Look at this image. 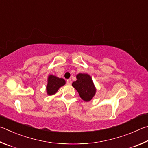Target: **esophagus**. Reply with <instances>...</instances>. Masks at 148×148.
Returning <instances> with one entry per match:
<instances>
[{"instance_id": "1", "label": "esophagus", "mask_w": 148, "mask_h": 148, "mask_svg": "<svg viewBox=\"0 0 148 148\" xmlns=\"http://www.w3.org/2000/svg\"><path fill=\"white\" fill-rule=\"evenodd\" d=\"M72 83V81L71 79H67V84H71Z\"/></svg>"}]
</instances>
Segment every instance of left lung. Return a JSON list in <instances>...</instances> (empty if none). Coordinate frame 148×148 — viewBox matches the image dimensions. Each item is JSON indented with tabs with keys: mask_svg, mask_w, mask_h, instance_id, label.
<instances>
[{
	"mask_svg": "<svg viewBox=\"0 0 148 148\" xmlns=\"http://www.w3.org/2000/svg\"><path fill=\"white\" fill-rule=\"evenodd\" d=\"M72 86L77 90L80 97L85 101L91 100L96 91L91 77L88 74L77 75V81L73 82Z\"/></svg>",
	"mask_w": 148,
	"mask_h": 148,
	"instance_id": "left-lung-1",
	"label": "left lung"
}]
</instances>
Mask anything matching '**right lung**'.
Returning a JSON list of instances; mask_svg holds the SVG:
<instances>
[{
	"label": "right lung",
	"mask_w": 148,
	"mask_h": 148,
	"mask_svg": "<svg viewBox=\"0 0 148 148\" xmlns=\"http://www.w3.org/2000/svg\"><path fill=\"white\" fill-rule=\"evenodd\" d=\"M66 84L65 80L58 78L54 75H49L48 77V84L47 86V92L48 95H53L58 91L60 87Z\"/></svg>",
	"instance_id": "1"
}]
</instances>
